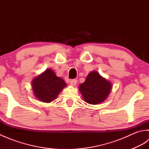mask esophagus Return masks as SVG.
<instances>
[{"mask_svg": "<svg viewBox=\"0 0 149 149\" xmlns=\"http://www.w3.org/2000/svg\"><path fill=\"white\" fill-rule=\"evenodd\" d=\"M70 84L72 86H75V85H76L77 84V79H74L70 80Z\"/></svg>", "mask_w": 149, "mask_h": 149, "instance_id": "obj_1", "label": "esophagus"}]
</instances>
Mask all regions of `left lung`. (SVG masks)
<instances>
[{
	"instance_id": "obj_1",
	"label": "left lung",
	"mask_w": 149,
	"mask_h": 149,
	"mask_svg": "<svg viewBox=\"0 0 149 149\" xmlns=\"http://www.w3.org/2000/svg\"><path fill=\"white\" fill-rule=\"evenodd\" d=\"M83 99L88 104H97L105 100L111 90V84L97 71L88 75L86 79L79 85Z\"/></svg>"
}]
</instances>
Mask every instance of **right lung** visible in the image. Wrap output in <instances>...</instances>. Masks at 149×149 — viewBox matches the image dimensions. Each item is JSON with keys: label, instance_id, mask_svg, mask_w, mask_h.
Instances as JSON below:
<instances>
[{"label": "right lung", "instance_id": "obj_1", "mask_svg": "<svg viewBox=\"0 0 149 149\" xmlns=\"http://www.w3.org/2000/svg\"><path fill=\"white\" fill-rule=\"evenodd\" d=\"M32 86L38 99L43 102H50L56 99L66 84L61 78L56 76L54 72L48 69L34 79Z\"/></svg>", "mask_w": 149, "mask_h": 149}]
</instances>
